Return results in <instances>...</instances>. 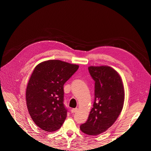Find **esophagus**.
<instances>
[{"instance_id":"obj_1","label":"esophagus","mask_w":151,"mask_h":151,"mask_svg":"<svg viewBox=\"0 0 151 151\" xmlns=\"http://www.w3.org/2000/svg\"><path fill=\"white\" fill-rule=\"evenodd\" d=\"M77 111V108H73L71 109V112L72 113H76Z\"/></svg>"}]
</instances>
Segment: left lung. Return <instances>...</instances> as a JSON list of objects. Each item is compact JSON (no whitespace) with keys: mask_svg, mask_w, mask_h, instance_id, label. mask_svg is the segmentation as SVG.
I'll use <instances>...</instances> for the list:
<instances>
[{"mask_svg":"<svg viewBox=\"0 0 151 151\" xmlns=\"http://www.w3.org/2000/svg\"><path fill=\"white\" fill-rule=\"evenodd\" d=\"M94 81V101L87 121L80 126L81 130L90 135L106 131L122 110L125 92L121 77L108 66L88 67Z\"/></svg>","mask_w":151,"mask_h":151,"instance_id":"8db88e82","label":"left lung"}]
</instances>
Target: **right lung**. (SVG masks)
Here are the masks:
<instances>
[{
  "instance_id": "1",
  "label": "right lung",
  "mask_w": 151,
  "mask_h": 151,
  "mask_svg": "<svg viewBox=\"0 0 151 151\" xmlns=\"http://www.w3.org/2000/svg\"><path fill=\"white\" fill-rule=\"evenodd\" d=\"M79 65L58 60L45 61L36 66L26 88V104L35 124L47 132L58 130L67 117L63 104V85Z\"/></svg>"
}]
</instances>
